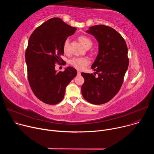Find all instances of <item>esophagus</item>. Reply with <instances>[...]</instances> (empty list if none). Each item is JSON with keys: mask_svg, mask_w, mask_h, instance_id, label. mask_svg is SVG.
Instances as JSON below:
<instances>
[{"mask_svg": "<svg viewBox=\"0 0 154 154\" xmlns=\"http://www.w3.org/2000/svg\"><path fill=\"white\" fill-rule=\"evenodd\" d=\"M81 74V72L80 71H77V75H80Z\"/></svg>", "mask_w": 154, "mask_h": 154, "instance_id": "34e87169", "label": "esophagus"}]
</instances>
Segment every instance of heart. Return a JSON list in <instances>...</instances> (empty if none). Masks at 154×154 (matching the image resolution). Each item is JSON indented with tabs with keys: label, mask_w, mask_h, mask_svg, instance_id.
<instances>
[{
	"label": "heart",
	"mask_w": 154,
	"mask_h": 154,
	"mask_svg": "<svg viewBox=\"0 0 154 154\" xmlns=\"http://www.w3.org/2000/svg\"><path fill=\"white\" fill-rule=\"evenodd\" d=\"M79 41L82 44V46L86 48H90L93 45V42L91 39L85 36H80L79 38ZM69 39H66L65 40L63 44V50L64 52L67 53L69 51ZM90 63V60L85 57H75L71 59L69 61V63L73 67L79 70H82L84 69L87 65H88Z\"/></svg>",
	"instance_id": "b5f03b06"
}]
</instances>
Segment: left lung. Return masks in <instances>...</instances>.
<instances>
[{
  "label": "left lung",
  "mask_w": 154,
  "mask_h": 154,
  "mask_svg": "<svg viewBox=\"0 0 154 154\" xmlns=\"http://www.w3.org/2000/svg\"><path fill=\"white\" fill-rule=\"evenodd\" d=\"M86 32L97 41L99 52L91 66L96 72L81 73L85 79L82 94L91 103L103 104L110 100L122 85L129 63L128 49L122 36L110 27L96 25ZM96 73L98 74L97 78Z\"/></svg>",
  "instance_id": "obj_1"
}]
</instances>
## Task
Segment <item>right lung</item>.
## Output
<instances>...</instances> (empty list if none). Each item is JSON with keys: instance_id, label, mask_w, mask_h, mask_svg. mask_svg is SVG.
Instances as JSON below:
<instances>
[{"instance_id": "obj_1", "label": "right lung", "mask_w": 154, "mask_h": 154, "mask_svg": "<svg viewBox=\"0 0 154 154\" xmlns=\"http://www.w3.org/2000/svg\"><path fill=\"white\" fill-rule=\"evenodd\" d=\"M75 30L60 18L53 17L30 36L26 52L28 80L34 94L44 103L55 105L61 102L66 88L77 74L72 67L63 72L55 69L57 63L63 61L64 42Z\"/></svg>"}]
</instances>
